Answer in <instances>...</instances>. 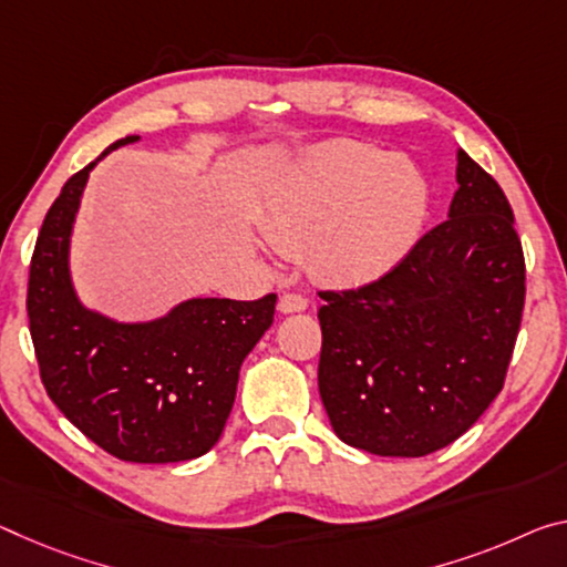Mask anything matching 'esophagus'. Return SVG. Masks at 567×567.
<instances>
[{
    "label": "esophagus",
    "mask_w": 567,
    "mask_h": 567,
    "mask_svg": "<svg viewBox=\"0 0 567 567\" xmlns=\"http://www.w3.org/2000/svg\"><path fill=\"white\" fill-rule=\"evenodd\" d=\"M277 308H280V312H285V316H290V312H302L308 310V298L300 292H285L280 302H277Z\"/></svg>",
    "instance_id": "1"
}]
</instances>
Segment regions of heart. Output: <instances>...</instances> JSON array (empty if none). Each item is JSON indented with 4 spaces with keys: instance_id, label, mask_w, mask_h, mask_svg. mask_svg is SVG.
<instances>
[{
    "instance_id": "heart-1",
    "label": "heart",
    "mask_w": 567,
    "mask_h": 567,
    "mask_svg": "<svg viewBox=\"0 0 567 567\" xmlns=\"http://www.w3.org/2000/svg\"><path fill=\"white\" fill-rule=\"evenodd\" d=\"M429 204V182L413 161L340 141L285 171L269 192L265 229L282 249L308 247L322 277L368 282L413 249Z\"/></svg>"
}]
</instances>
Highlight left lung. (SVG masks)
<instances>
[{
  "label": "left lung",
  "instance_id": "obj_1",
  "mask_svg": "<svg viewBox=\"0 0 567 567\" xmlns=\"http://www.w3.org/2000/svg\"><path fill=\"white\" fill-rule=\"evenodd\" d=\"M446 221L358 290L320 292L318 385L340 442L426 456L497 399L525 305V257L499 184L460 148Z\"/></svg>",
  "mask_w": 567,
  "mask_h": 567
}]
</instances>
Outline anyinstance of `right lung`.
<instances>
[{"instance_id": "obj_1", "label": "right lung", "mask_w": 567, "mask_h": 567, "mask_svg": "<svg viewBox=\"0 0 567 567\" xmlns=\"http://www.w3.org/2000/svg\"><path fill=\"white\" fill-rule=\"evenodd\" d=\"M136 141H115L103 156ZM101 158L68 178L34 245L27 316L42 383L90 442L123 462L196 460L219 442L239 368L272 326L277 295L249 302L188 298L151 320L87 308L75 290L70 249L90 171Z\"/></svg>"}]
</instances>
